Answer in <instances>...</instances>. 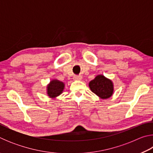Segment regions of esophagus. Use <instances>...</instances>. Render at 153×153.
Returning a JSON list of instances; mask_svg holds the SVG:
<instances>
[{
    "label": "esophagus",
    "mask_w": 153,
    "mask_h": 153,
    "mask_svg": "<svg viewBox=\"0 0 153 153\" xmlns=\"http://www.w3.org/2000/svg\"><path fill=\"white\" fill-rule=\"evenodd\" d=\"M82 79V77L80 76H74V80H81Z\"/></svg>",
    "instance_id": "obj_1"
}]
</instances>
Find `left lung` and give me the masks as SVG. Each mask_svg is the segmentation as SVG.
<instances>
[{
  "mask_svg": "<svg viewBox=\"0 0 153 153\" xmlns=\"http://www.w3.org/2000/svg\"><path fill=\"white\" fill-rule=\"evenodd\" d=\"M88 86L91 91L101 99H107L113 94V82L103 75L96 76L89 82Z\"/></svg>",
  "mask_w": 153,
  "mask_h": 153,
  "instance_id": "1",
  "label": "left lung"
}]
</instances>
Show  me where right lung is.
Masks as SVG:
<instances>
[{
  "instance_id": "1",
  "label": "right lung",
  "mask_w": 153,
  "mask_h": 153,
  "mask_svg": "<svg viewBox=\"0 0 153 153\" xmlns=\"http://www.w3.org/2000/svg\"><path fill=\"white\" fill-rule=\"evenodd\" d=\"M65 86V85L63 82L56 79H52L46 86V94L49 98L55 99L63 93Z\"/></svg>"
}]
</instances>
